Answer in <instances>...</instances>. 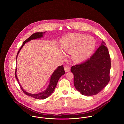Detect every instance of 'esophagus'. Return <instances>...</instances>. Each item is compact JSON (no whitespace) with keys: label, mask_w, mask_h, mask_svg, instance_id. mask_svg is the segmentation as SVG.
Returning <instances> with one entry per match:
<instances>
[{"label":"esophagus","mask_w":124,"mask_h":124,"mask_svg":"<svg viewBox=\"0 0 124 124\" xmlns=\"http://www.w3.org/2000/svg\"><path fill=\"white\" fill-rule=\"evenodd\" d=\"M64 70L65 72H68L70 71V67L69 66H66L64 67Z\"/></svg>","instance_id":"1"}]
</instances>
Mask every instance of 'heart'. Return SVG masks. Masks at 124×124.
I'll list each match as a JSON object with an SVG mask.
<instances>
[{
  "instance_id": "1",
  "label": "heart",
  "mask_w": 124,
  "mask_h": 124,
  "mask_svg": "<svg viewBox=\"0 0 124 124\" xmlns=\"http://www.w3.org/2000/svg\"><path fill=\"white\" fill-rule=\"evenodd\" d=\"M96 46L94 38L81 34H72L66 37L62 43L63 51L72 53L73 60L77 62H82L92 55Z\"/></svg>"
}]
</instances>
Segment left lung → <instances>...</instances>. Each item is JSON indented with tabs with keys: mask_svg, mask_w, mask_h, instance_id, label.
Masks as SVG:
<instances>
[{
	"mask_svg": "<svg viewBox=\"0 0 124 124\" xmlns=\"http://www.w3.org/2000/svg\"><path fill=\"white\" fill-rule=\"evenodd\" d=\"M106 45L102 40L101 45L90 58L71 67L74 75V85L83 95L97 94L110 80L111 59Z\"/></svg>",
	"mask_w": 124,
	"mask_h": 124,
	"instance_id": "left-lung-1",
	"label": "left lung"
}]
</instances>
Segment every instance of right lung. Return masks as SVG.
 Listing matches in <instances>:
<instances>
[{
    "mask_svg": "<svg viewBox=\"0 0 124 124\" xmlns=\"http://www.w3.org/2000/svg\"><path fill=\"white\" fill-rule=\"evenodd\" d=\"M45 32H46V31L43 32H36V33L33 34L32 35H31L29 38H28L23 42V44L22 45L20 49L19 50L18 54L17 55L16 59H17L18 54L19 53V52H20V50L21 49V48L23 47V46L25 45V44L26 43L28 42V41H31V40L35 39H36L40 38L42 37L43 35L44 34V33H45ZM17 67H16V71H15V76H16V79L18 81V83L20 88L23 91L24 93L28 96H31L35 99H44L48 97L53 93V91L54 90V89L57 85L58 81L59 79H60V78L62 75L64 74V73H65V71L64 70L63 65L58 66V68L54 71V72L51 76L50 84H49V85H48V87H47V88L42 92H41V93H38L37 94H32V93H29L26 92V91H25L22 88V86L20 85V84L19 83V81H18V77L17 76Z\"/></svg>",
    "mask_w": 124,
    "mask_h": 124,
    "instance_id": "right-lung-1",
    "label": "right lung"
}]
</instances>
